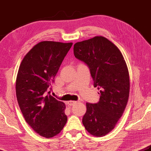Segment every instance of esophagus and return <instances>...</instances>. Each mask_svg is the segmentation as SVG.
<instances>
[{"label": "esophagus", "instance_id": "1", "mask_svg": "<svg viewBox=\"0 0 151 151\" xmlns=\"http://www.w3.org/2000/svg\"><path fill=\"white\" fill-rule=\"evenodd\" d=\"M75 103H76V101H69L67 102V104L69 106H72L73 105H75Z\"/></svg>", "mask_w": 151, "mask_h": 151}]
</instances>
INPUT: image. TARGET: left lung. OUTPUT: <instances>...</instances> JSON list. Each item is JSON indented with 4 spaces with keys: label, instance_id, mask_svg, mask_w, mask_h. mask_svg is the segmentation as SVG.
<instances>
[{
    "label": "left lung",
    "instance_id": "obj_1",
    "mask_svg": "<svg viewBox=\"0 0 151 151\" xmlns=\"http://www.w3.org/2000/svg\"><path fill=\"white\" fill-rule=\"evenodd\" d=\"M74 55L90 69L99 101L86 103L82 124L91 135L101 137L113 130L124 111L129 93L128 69L122 54L103 37L76 42Z\"/></svg>",
    "mask_w": 151,
    "mask_h": 151
}]
</instances>
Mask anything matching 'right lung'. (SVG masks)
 Segmentation results:
<instances>
[{
  "label": "right lung",
  "mask_w": 151,
  "mask_h": 151,
  "mask_svg": "<svg viewBox=\"0 0 151 151\" xmlns=\"http://www.w3.org/2000/svg\"><path fill=\"white\" fill-rule=\"evenodd\" d=\"M73 43L43 41L23 59L17 75V102L27 123L40 135L55 136L67 121L65 105L50 95L52 84Z\"/></svg>",
  "instance_id": "obj_1"
}]
</instances>
